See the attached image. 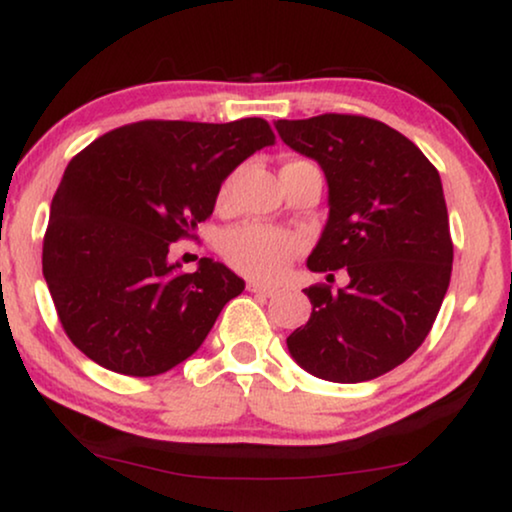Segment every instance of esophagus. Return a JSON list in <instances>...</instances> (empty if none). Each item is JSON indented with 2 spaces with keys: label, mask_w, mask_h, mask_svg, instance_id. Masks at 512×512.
<instances>
[{
  "label": "esophagus",
  "mask_w": 512,
  "mask_h": 512,
  "mask_svg": "<svg viewBox=\"0 0 512 512\" xmlns=\"http://www.w3.org/2000/svg\"><path fill=\"white\" fill-rule=\"evenodd\" d=\"M247 289L251 293H258V296H268V298L275 296V289H272V286H265V284H258V282H249Z\"/></svg>",
  "instance_id": "34e87169"
}]
</instances>
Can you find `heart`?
Instances as JSON below:
<instances>
[{
  "label": "heart",
  "mask_w": 512,
  "mask_h": 512,
  "mask_svg": "<svg viewBox=\"0 0 512 512\" xmlns=\"http://www.w3.org/2000/svg\"><path fill=\"white\" fill-rule=\"evenodd\" d=\"M226 195L228 186L223 188L221 198H226ZM300 247H303V240L296 233L261 226V223L228 230L221 244L226 261L242 275L254 279H275L282 275L296 258Z\"/></svg>",
  "instance_id": "b5f03b06"
}]
</instances>
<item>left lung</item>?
<instances>
[{
  "label": "left lung",
  "instance_id": "1",
  "mask_svg": "<svg viewBox=\"0 0 512 512\" xmlns=\"http://www.w3.org/2000/svg\"><path fill=\"white\" fill-rule=\"evenodd\" d=\"M286 146L317 160L328 221L307 268L349 284L305 289L312 314L286 338L293 361L328 382L375 380L429 335L450 286L452 237L443 184L401 132L366 116L277 121Z\"/></svg>",
  "mask_w": 512,
  "mask_h": 512
}]
</instances>
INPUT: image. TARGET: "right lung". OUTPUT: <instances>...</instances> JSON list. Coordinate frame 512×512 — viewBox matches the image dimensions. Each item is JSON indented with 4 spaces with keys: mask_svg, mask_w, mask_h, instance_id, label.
<instances>
[{
    "mask_svg": "<svg viewBox=\"0 0 512 512\" xmlns=\"http://www.w3.org/2000/svg\"><path fill=\"white\" fill-rule=\"evenodd\" d=\"M275 144L263 118L139 121L67 165L44 235V277L69 340L102 368L151 377L205 342L244 279L212 258L181 272L170 244L214 212L223 179Z\"/></svg>",
    "mask_w": 512,
    "mask_h": 512,
    "instance_id": "right-lung-1",
    "label": "right lung"
}]
</instances>
